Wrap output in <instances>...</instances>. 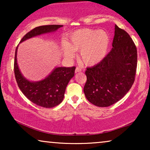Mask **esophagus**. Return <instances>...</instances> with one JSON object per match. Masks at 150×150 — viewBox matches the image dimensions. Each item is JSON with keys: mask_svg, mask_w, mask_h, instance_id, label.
Listing matches in <instances>:
<instances>
[{"mask_svg": "<svg viewBox=\"0 0 150 150\" xmlns=\"http://www.w3.org/2000/svg\"><path fill=\"white\" fill-rule=\"evenodd\" d=\"M81 67H76V69H75V72L76 73H78V72H80V71H81Z\"/></svg>", "mask_w": 150, "mask_h": 150, "instance_id": "1", "label": "esophagus"}]
</instances>
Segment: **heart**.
Wrapping results in <instances>:
<instances>
[{
    "instance_id": "b5f03b06",
    "label": "heart",
    "mask_w": 150,
    "mask_h": 150,
    "mask_svg": "<svg viewBox=\"0 0 150 150\" xmlns=\"http://www.w3.org/2000/svg\"><path fill=\"white\" fill-rule=\"evenodd\" d=\"M110 37L107 33L91 28H80L71 33L68 42L63 44L65 57L71 59L75 51H79L81 61L86 65H94L104 59L110 46Z\"/></svg>"
}]
</instances>
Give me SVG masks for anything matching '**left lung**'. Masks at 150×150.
I'll return each instance as SVG.
<instances>
[{
    "mask_svg": "<svg viewBox=\"0 0 150 150\" xmlns=\"http://www.w3.org/2000/svg\"><path fill=\"white\" fill-rule=\"evenodd\" d=\"M112 48L102 61L85 71L84 93L88 101L106 107L120 100L134 83L137 66V50L124 30L115 26Z\"/></svg>",
    "mask_w": 150,
    "mask_h": 150,
    "instance_id": "left-lung-1",
    "label": "left lung"
}]
</instances>
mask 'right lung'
<instances>
[{"label": "right lung", "instance_id": "right-lung-1", "mask_svg": "<svg viewBox=\"0 0 150 150\" xmlns=\"http://www.w3.org/2000/svg\"><path fill=\"white\" fill-rule=\"evenodd\" d=\"M63 25H45L33 28L27 33L20 41L42 34L54 32ZM18 47L14 59V74L18 87L24 96L36 105L44 108H53L61 103L64 98L65 89L71 78L74 76L76 67H56L48 76L38 82H31L25 79L20 72L17 63Z\"/></svg>", "mask_w": 150, "mask_h": 150}]
</instances>
